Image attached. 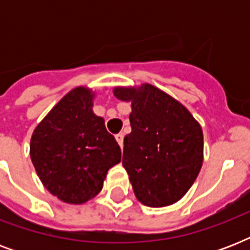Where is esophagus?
I'll return each instance as SVG.
<instances>
[{"mask_svg":"<svg viewBox=\"0 0 250 250\" xmlns=\"http://www.w3.org/2000/svg\"><path fill=\"white\" fill-rule=\"evenodd\" d=\"M123 139H125V135H123V133H118V135H115V140L118 141V144L121 145V148L123 146Z\"/></svg>","mask_w":250,"mask_h":250,"instance_id":"obj_1","label":"esophagus"}]
</instances>
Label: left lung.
<instances>
[{
	"mask_svg": "<svg viewBox=\"0 0 250 250\" xmlns=\"http://www.w3.org/2000/svg\"><path fill=\"white\" fill-rule=\"evenodd\" d=\"M114 96L132 107L122 165L135 196L150 208L172 205L201 170V125L186 106L152 84L117 86Z\"/></svg>",
	"mask_w": 250,
	"mask_h": 250,
	"instance_id": "1",
	"label": "left lung"
}]
</instances>
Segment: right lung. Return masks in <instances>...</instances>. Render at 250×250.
<instances>
[{
	"label": "right lung",
	"mask_w": 250,
	"mask_h": 250,
	"mask_svg": "<svg viewBox=\"0 0 250 250\" xmlns=\"http://www.w3.org/2000/svg\"><path fill=\"white\" fill-rule=\"evenodd\" d=\"M94 93L70 90L37 125L29 154L41 183L61 201L80 205L97 196L121 148L93 113Z\"/></svg>",
	"instance_id": "1"
}]
</instances>
